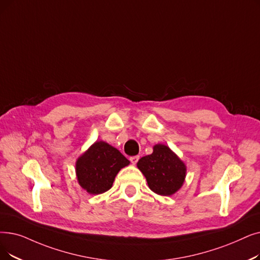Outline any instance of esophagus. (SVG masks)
Wrapping results in <instances>:
<instances>
[{
	"instance_id": "1",
	"label": "esophagus",
	"mask_w": 260,
	"mask_h": 260,
	"mask_svg": "<svg viewBox=\"0 0 260 260\" xmlns=\"http://www.w3.org/2000/svg\"><path fill=\"white\" fill-rule=\"evenodd\" d=\"M129 160H131V162H132L133 165H136L137 161L139 160V156H133V157L129 158Z\"/></svg>"
}]
</instances>
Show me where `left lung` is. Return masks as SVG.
Listing matches in <instances>:
<instances>
[{"label": "left lung", "instance_id": "left-lung-1", "mask_svg": "<svg viewBox=\"0 0 260 260\" xmlns=\"http://www.w3.org/2000/svg\"><path fill=\"white\" fill-rule=\"evenodd\" d=\"M137 167L149 188L159 196H173L185 183L187 167L166 144H155L153 153L140 158Z\"/></svg>", "mask_w": 260, "mask_h": 260}]
</instances>
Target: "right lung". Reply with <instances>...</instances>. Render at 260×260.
I'll return each instance as SVG.
<instances>
[{"mask_svg":"<svg viewBox=\"0 0 260 260\" xmlns=\"http://www.w3.org/2000/svg\"><path fill=\"white\" fill-rule=\"evenodd\" d=\"M128 165L129 160L119 150L105 141H95L76 159L77 182L89 194L104 193L112 187L121 169Z\"/></svg>","mask_w":260,"mask_h":260,"instance_id":"add662e5","label":"right lung"}]
</instances>
